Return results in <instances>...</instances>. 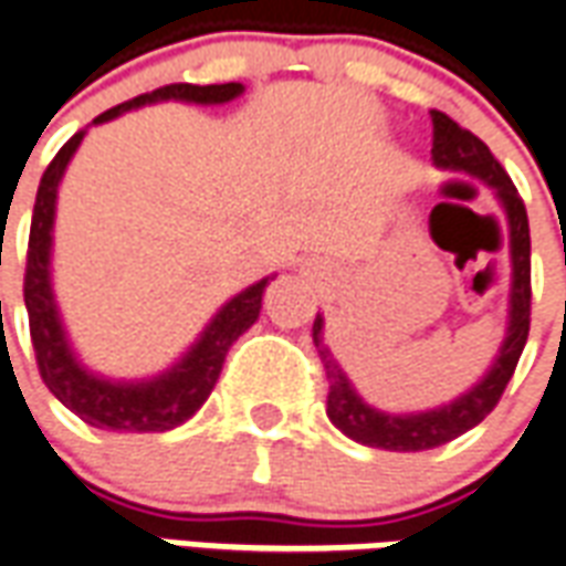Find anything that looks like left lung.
Masks as SVG:
<instances>
[{"mask_svg": "<svg viewBox=\"0 0 566 566\" xmlns=\"http://www.w3.org/2000/svg\"><path fill=\"white\" fill-rule=\"evenodd\" d=\"M431 123H434L431 156H434L437 168L464 171V175L485 180L497 192L503 210H506L510 255H513L510 325H506V337H503V346L494 358L492 370L468 395H461L447 407L428 410V413L391 416L379 413L358 398L340 365L328 353V346L323 344V316H316L313 344L323 356L325 377H328V410L325 413L356 443L389 449V452H422V449L443 447L449 440L470 431L473 424H480L497 407L506 382L513 379L515 365H518L522 349L527 344V332H531V229H527L525 201L518 196V189L513 187L510 175L503 171V165L494 159L492 150L473 132L461 129L455 119L443 111H431Z\"/></svg>", "mask_w": 566, "mask_h": 566, "instance_id": "1", "label": "left lung"}]
</instances>
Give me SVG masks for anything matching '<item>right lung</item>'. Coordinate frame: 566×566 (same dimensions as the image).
I'll list each match as a JSON object with an SVG mask.
<instances>
[{
    "label": "right lung",
    "mask_w": 566,
    "mask_h": 566,
    "mask_svg": "<svg viewBox=\"0 0 566 566\" xmlns=\"http://www.w3.org/2000/svg\"><path fill=\"white\" fill-rule=\"evenodd\" d=\"M243 93L241 84H168L123 102L117 108L98 114L93 123H108L132 108H142L150 102H196V105H222L232 102ZM84 142V129L74 132L72 138L60 147L41 177L35 210H32V226H29V250H27V274H23V301L29 313V337L39 361V374L44 386L63 401L74 416L84 422L108 431H171L184 424L189 416H196L201 403L220 379L222 361L229 346L241 337L250 325L259 319L262 311V295H265L268 280H259L241 295H234L222 307L210 325L201 332L192 349L180 358L177 365L153 379L142 382H111L102 379L74 358L69 337H65L63 319L56 311L51 289V247H53V213H56V189L65 175V165L72 163L77 144Z\"/></svg>",
    "instance_id": "1"
}]
</instances>
